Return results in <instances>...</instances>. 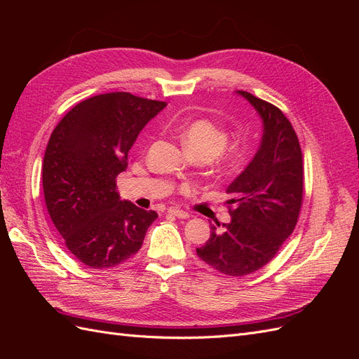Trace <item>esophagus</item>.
Wrapping results in <instances>:
<instances>
[{"instance_id": "esophagus-1", "label": "esophagus", "mask_w": 359, "mask_h": 359, "mask_svg": "<svg viewBox=\"0 0 359 359\" xmlns=\"http://www.w3.org/2000/svg\"><path fill=\"white\" fill-rule=\"evenodd\" d=\"M168 212H169L170 215H175L177 219H189V217H190L189 212L181 211V210H175V208H170Z\"/></svg>"}]
</instances>
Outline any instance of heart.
<instances>
[{
	"instance_id": "1",
	"label": "heart",
	"mask_w": 359,
	"mask_h": 359,
	"mask_svg": "<svg viewBox=\"0 0 359 359\" xmlns=\"http://www.w3.org/2000/svg\"><path fill=\"white\" fill-rule=\"evenodd\" d=\"M182 139L191 154L214 160L223 168H235L245 156V147L240 140L227 142V132L211 119L199 118L182 127Z\"/></svg>"
}]
</instances>
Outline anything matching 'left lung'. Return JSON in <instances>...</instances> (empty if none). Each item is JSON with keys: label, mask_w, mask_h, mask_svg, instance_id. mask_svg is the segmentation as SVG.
I'll list each match as a JSON object with an SVG mask.
<instances>
[{"label": "left lung", "mask_w": 359, "mask_h": 359, "mask_svg": "<svg viewBox=\"0 0 359 359\" xmlns=\"http://www.w3.org/2000/svg\"><path fill=\"white\" fill-rule=\"evenodd\" d=\"M241 95L262 119V139L255 157L229 193L231 222L211 224V236L198 256L231 277L252 274L273 259L293 232L302 202V153L295 130L278 107L247 91Z\"/></svg>", "instance_id": "obj_1"}]
</instances>
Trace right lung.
<instances>
[{
  "label": "right lung",
  "instance_id": "right-lung-1",
  "mask_svg": "<svg viewBox=\"0 0 359 359\" xmlns=\"http://www.w3.org/2000/svg\"><path fill=\"white\" fill-rule=\"evenodd\" d=\"M166 107L130 93L94 95L53 130L43 158V193L57 231L90 268L124 262L142 247L156 211L116 193L115 178L142 128Z\"/></svg>",
  "mask_w": 359,
  "mask_h": 359
}]
</instances>
